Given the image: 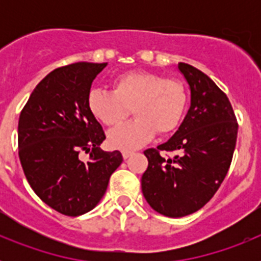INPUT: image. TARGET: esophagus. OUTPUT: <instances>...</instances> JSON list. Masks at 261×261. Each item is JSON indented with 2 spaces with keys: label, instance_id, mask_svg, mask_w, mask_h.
<instances>
[{
  "label": "esophagus",
  "instance_id": "esophagus-1",
  "mask_svg": "<svg viewBox=\"0 0 261 261\" xmlns=\"http://www.w3.org/2000/svg\"><path fill=\"white\" fill-rule=\"evenodd\" d=\"M133 154H135V151H132V150H123V158L128 159L129 156H132Z\"/></svg>",
  "mask_w": 261,
  "mask_h": 261
}]
</instances>
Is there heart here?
Wrapping results in <instances>:
<instances>
[{"mask_svg": "<svg viewBox=\"0 0 261 261\" xmlns=\"http://www.w3.org/2000/svg\"><path fill=\"white\" fill-rule=\"evenodd\" d=\"M187 107V91L176 78L150 71H126L112 80V93L94 89L87 95V108L107 126L121 124L133 111L136 119L108 133V142L120 150H132L161 136L174 132Z\"/></svg>", "mask_w": 261, "mask_h": 261, "instance_id": "obj_1", "label": "heart"}]
</instances>
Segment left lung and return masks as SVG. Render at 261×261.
<instances>
[{
	"mask_svg": "<svg viewBox=\"0 0 261 261\" xmlns=\"http://www.w3.org/2000/svg\"><path fill=\"white\" fill-rule=\"evenodd\" d=\"M191 89V107L174 136L144 151L149 165L141 179L151 208L166 217L201 209L218 191L232 161L238 121L229 98L208 75L179 62ZM162 151H176L165 159Z\"/></svg>",
	"mask_w": 261,
	"mask_h": 261,
	"instance_id": "1",
	"label": "left lung"
}]
</instances>
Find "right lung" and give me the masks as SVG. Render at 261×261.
<instances>
[{
  "mask_svg": "<svg viewBox=\"0 0 261 261\" xmlns=\"http://www.w3.org/2000/svg\"><path fill=\"white\" fill-rule=\"evenodd\" d=\"M107 62H73L40 81L20 111L18 154L26 179L43 202L77 217L96 206L111 175L121 165L119 150L103 151L105 130L87 108L94 78ZM81 151L90 154L87 161Z\"/></svg>",
  "mask_w": 261,
  "mask_h": 261,
  "instance_id": "right-lung-1",
  "label": "right lung"
}]
</instances>
